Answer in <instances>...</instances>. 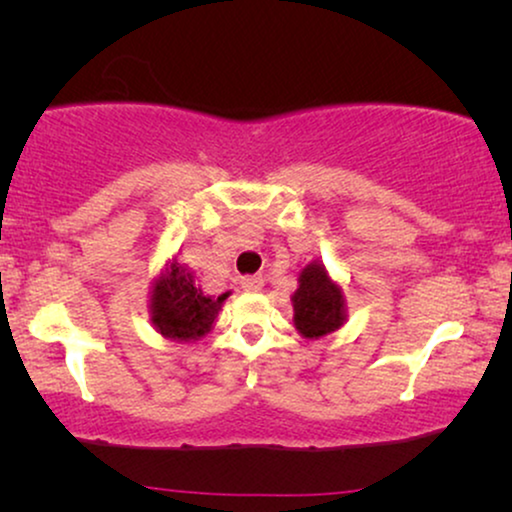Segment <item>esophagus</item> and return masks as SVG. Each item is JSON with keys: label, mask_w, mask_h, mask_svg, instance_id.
I'll use <instances>...</instances> for the list:
<instances>
[{"label": "esophagus", "mask_w": 512, "mask_h": 512, "mask_svg": "<svg viewBox=\"0 0 512 512\" xmlns=\"http://www.w3.org/2000/svg\"><path fill=\"white\" fill-rule=\"evenodd\" d=\"M242 289L244 291H261L263 289V275H249L242 277Z\"/></svg>", "instance_id": "obj_1"}]
</instances>
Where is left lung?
Masks as SVG:
<instances>
[{
	"label": "left lung",
	"mask_w": 512,
	"mask_h": 512,
	"mask_svg": "<svg viewBox=\"0 0 512 512\" xmlns=\"http://www.w3.org/2000/svg\"><path fill=\"white\" fill-rule=\"evenodd\" d=\"M291 300L293 321L305 338L331 333L345 321V298L321 263H310L300 272V286Z\"/></svg>",
	"instance_id": "1"
}]
</instances>
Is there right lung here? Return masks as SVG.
Returning a JSON list of instances; mask_svg holds the SVG:
<instances>
[{
	"mask_svg": "<svg viewBox=\"0 0 512 512\" xmlns=\"http://www.w3.org/2000/svg\"><path fill=\"white\" fill-rule=\"evenodd\" d=\"M226 298L228 293L207 296L193 270L172 261L153 286L151 321L165 338L198 340L209 333Z\"/></svg>",
	"mask_w": 512,
	"mask_h": 512,
	"instance_id": "right-lung-1",
	"label": "right lung"
}]
</instances>
